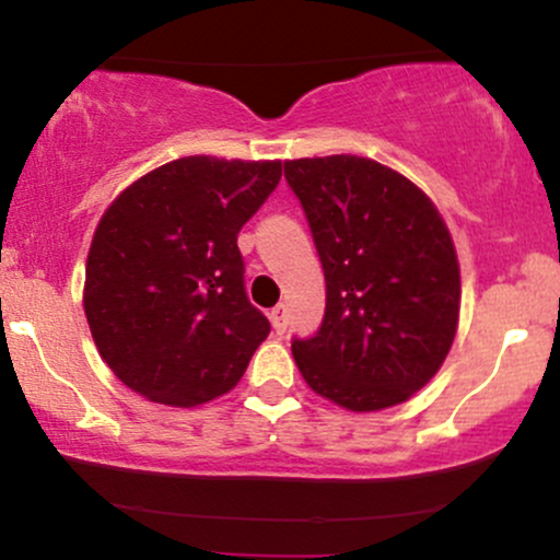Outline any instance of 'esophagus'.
I'll return each instance as SVG.
<instances>
[{"instance_id":"esophagus-1","label":"esophagus","mask_w":560,"mask_h":560,"mask_svg":"<svg viewBox=\"0 0 560 560\" xmlns=\"http://www.w3.org/2000/svg\"><path fill=\"white\" fill-rule=\"evenodd\" d=\"M268 316H271V324H273V331L276 334H284L287 331V305H276L271 313H268Z\"/></svg>"}]
</instances>
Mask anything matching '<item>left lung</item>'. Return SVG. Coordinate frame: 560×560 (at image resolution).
I'll use <instances>...</instances> for the list:
<instances>
[{
    "label": "left lung",
    "instance_id": "left-lung-1",
    "mask_svg": "<svg viewBox=\"0 0 560 560\" xmlns=\"http://www.w3.org/2000/svg\"><path fill=\"white\" fill-rule=\"evenodd\" d=\"M326 279V311L292 355L307 387L347 410L405 402L440 371L458 329L453 240L416 184L369 158L284 163Z\"/></svg>",
    "mask_w": 560,
    "mask_h": 560
}]
</instances>
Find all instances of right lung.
<instances>
[{"instance_id": "obj_1", "label": "right lung", "mask_w": 560, "mask_h": 560, "mask_svg": "<svg viewBox=\"0 0 560 560\" xmlns=\"http://www.w3.org/2000/svg\"><path fill=\"white\" fill-rule=\"evenodd\" d=\"M279 178V160L182 158L107 208L89 249L83 311L126 387L191 408L240 382L271 324L247 298L236 236Z\"/></svg>"}]
</instances>
